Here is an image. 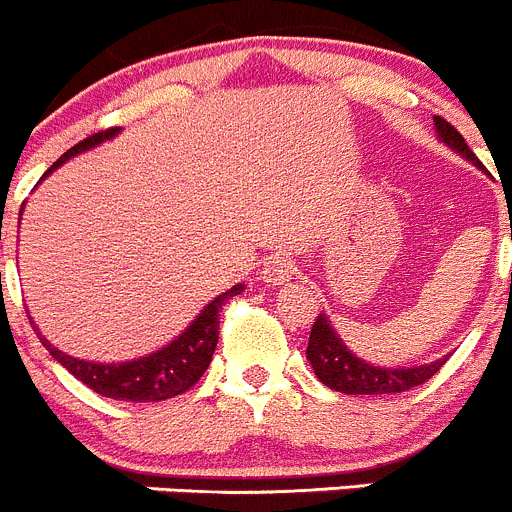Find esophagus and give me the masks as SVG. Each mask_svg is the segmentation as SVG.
<instances>
[{"mask_svg":"<svg viewBox=\"0 0 512 512\" xmlns=\"http://www.w3.org/2000/svg\"><path fill=\"white\" fill-rule=\"evenodd\" d=\"M293 272H295V265L290 257L272 255V257H267L265 265H262L260 278H262V283H267V285H285L290 278H293Z\"/></svg>","mask_w":512,"mask_h":512,"instance_id":"obj_1","label":"esophagus"}]
</instances>
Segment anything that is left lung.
I'll list each match as a JSON object with an SVG mask.
<instances>
[{
  "label": "left lung",
  "mask_w": 512,
  "mask_h": 512,
  "mask_svg": "<svg viewBox=\"0 0 512 512\" xmlns=\"http://www.w3.org/2000/svg\"><path fill=\"white\" fill-rule=\"evenodd\" d=\"M434 126H437V136L442 138V143H447L462 159L472 161V164L482 169L480 159L472 154V148L467 146L462 133L452 123L434 116ZM305 356H308L315 376L326 386H331L333 391H341V394H399V391L414 389V386L432 379L442 369L444 361H447V356H444L432 361V364L404 366V369L371 366L361 361L356 353L348 351V346L338 338L336 328L331 326L326 313L318 315L313 328H310V341Z\"/></svg>",
  "instance_id": "obj_1"
}]
</instances>
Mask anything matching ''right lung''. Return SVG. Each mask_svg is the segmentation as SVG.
I'll use <instances>...</instances> for the list:
<instances>
[{
    "label": "right lung",
    "instance_id": "1",
    "mask_svg": "<svg viewBox=\"0 0 512 512\" xmlns=\"http://www.w3.org/2000/svg\"><path fill=\"white\" fill-rule=\"evenodd\" d=\"M118 131H121V128H108V131L93 133V136H88L85 141L75 143L70 151H65V154L42 174V179L50 176L57 166H62L68 159H73V156L83 154L88 148L113 138ZM242 290H245V285H234L227 293L217 295L212 303L204 305L202 313L189 323V328H186L181 336H176L174 341L166 343L159 351L146 353V356L133 358V361H123V364H95V361H83V358L68 356V353L57 351V348L37 331V326L35 333L40 336L42 346L50 351V356L55 358L57 364L65 366L75 379L83 381V384L88 386V389H93L95 394L118 401L174 399V396L184 394L186 389H191V386L197 384V381L202 379L204 371H207V366L212 364L214 348H217L219 341V313H222L224 300H229L232 295H240Z\"/></svg>",
    "mask_w": 512,
    "mask_h": 512
}]
</instances>
